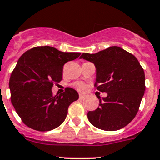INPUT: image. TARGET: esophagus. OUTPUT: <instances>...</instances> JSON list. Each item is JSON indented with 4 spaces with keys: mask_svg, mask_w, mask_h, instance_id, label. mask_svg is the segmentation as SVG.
<instances>
[{
    "mask_svg": "<svg viewBox=\"0 0 160 160\" xmlns=\"http://www.w3.org/2000/svg\"><path fill=\"white\" fill-rule=\"evenodd\" d=\"M79 97H80V99H84V97H85V95L81 94V93H80V95H79Z\"/></svg>",
    "mask_w": 160,
    "mask_h": 160,
    "instance_id": "esophagus-1",
    "label": "esophagus"
}]
</instances>
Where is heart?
I'll return each mask as SVG.
<instances>
[{
	"mask_svg": "<svg viewBox=\"0 0 160 160\" xmlns=\"http://www.w3.org/2000/svg\"><path fill=\"white\" fill-rule=\"evenodd\" d=\"M74 86H75V88H77L78 90L80 91H83L86 88V84H84V83L81 82V81H78V82L75 83Z\"/></svg>",
	"mask_w": 160,
	"mask_h": 160,
	"instance_id": "obj_1",
	"label": "heart"
}]
</instances>
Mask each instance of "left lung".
Returning <instances> with one entry per match:
<instances>
[{"instance_id":"8db88e82","label":"left lung","mask_w":160,"mask_h":160,"mask_svg":"<svg viewBox=\"0 0 160 160\" xmlns=\"http://www.w3.org/2000/svg\"><path fill=\"white\" fill-rule=\"evenodd\" d=\"M80 58L94 63V87L107 92L103 101L99 100V107L88 112L89 122L106 131L125 127L136 116L146 89L145 72L140 62L134 55L118 46L92 54L82 53Z\"/></svg>"}]
</instances>
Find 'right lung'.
<instances>
[{"label":"right lung","mask_w":160,"mask_h":160,"mask_svg":"<svg viewBox=\"0 0 160 160\" xmlns=\"http://www.w3.org/2000/svg\"><path fill=\"white\" fill-rule=\"evenodd\" d=\"M80 53H67L53 47L37 46L19 58L9 78L12 105L24 124L45 132L54 129L65 120L69 106L79 98L72 88L53 95V84L62 80L66 62Z\"/></svg>","instance_id":"1"}]
</instances>
